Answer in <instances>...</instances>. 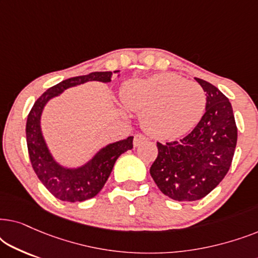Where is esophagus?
Returning a JSON list of instances; mask_svg holds the SVG:
<instances>
[{
  "label": "esophagus",
  "mask_w": 258,
  "mask_h": 258,
  "mask_svg": "<svg viewBox=\"0 0 258 258\" xmlns=\"http://www.w3.org/2000/svg\"><path fill=\"white\" fill-rule=\"evenodd\" d=\"M147 141V137L142 135V134H136L135 137H134V146L135 147H139L141 143L146 142Z\"/></svg>",
  "instance_id": "obj_1"
}]
</instances>
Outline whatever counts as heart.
<instances>
[{
    "mask_svg": "<svg viewBox=\"0 0 258 258\" xmlns=\"http://www.w3.org/2000/svg\"><path fill=\"white\" fill-rule=\"evenodd\" d=\"M122 101L132 110L143 112L142 125L149 135L171 140L188 133L206 109L203 88L175 74H160L124 83Z\"/></svg>",
    "mask_w": 258,
    "mask_h": 258,
    "instance_id": "b5f03b06",
    "label": "heart"
}]
</instances>
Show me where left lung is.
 <instances>
[{
    "label": "left lung",
    "instance_id": "obj_1",
    "mask_svg": "<svg viewBox=\"0 0 258 258\" xmlns=\"http://www.w3.org/2000/svg\"><path fill=\"white\" fill-rule=\"evenodd\" d=\"M195 80L206 91V112L192 132L179 141L162 144L150 175L164 195L179 202L203 199L230 169L237 143L231 103L207 81Z\"/></svg>",
    "mask_w": 258,
    "mask_h": 258
}]
</instances>
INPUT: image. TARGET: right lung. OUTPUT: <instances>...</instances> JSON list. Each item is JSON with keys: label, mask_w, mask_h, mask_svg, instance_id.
Wrapping results in <instances>:
<instances>
[{"label": "right lung", "mask_w": 258, "mask_h": 258, "mask_svg": "<svg viewBox=\"0 0 258 258\" xmlns=\"http://www.w3.org/2000/svg\"><path fill=\"white\" fill-rule=\"evenodd\" d=\"M117 73V72H115ZM111 72H95L64 80L41 95L28 115L26 136L28 154L35 174L56 199L67 202H82L93 199L103 188L119 155L133 149V136L109 144L95 155L93 160L79 169H67L56 163L51 157L41 133L40 119L44 105L50 98L57 96L70 87L88 81H111Z\"/></svg>", "instance_id": "obj_1"}]
</instances>
